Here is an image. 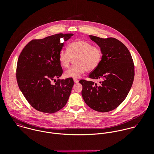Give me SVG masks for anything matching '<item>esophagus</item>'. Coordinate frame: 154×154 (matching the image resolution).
I'll return each instance as SVG.
<instances>
[{"label": "esophagus", "instance_id": "obj_1", "mask_svg": "<svg viewBox=\"0 0 154 154\" xmlns=\"http://www.w3.org/2000/svg\"><path fill=\"white\" fill-rule=\"evenodd\" d=\"M73 81H74L75 83H78V82H79V81H78L77 79H75V78L73 79Z\"/></svg>", "mask_w": 154, "mask_h": 154}]
</instances>
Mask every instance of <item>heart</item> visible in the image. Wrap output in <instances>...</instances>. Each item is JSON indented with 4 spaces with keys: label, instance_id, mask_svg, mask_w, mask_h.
<instances>
[{
    "label": "heart",
    "instance_id": "obj_1",
    "mask_svg": "<svg viewBox=\"0 0 154 154\" xmlns=\"http://www.w3.org/2000/svg\"><path fill=\"white\" fill-rule=\"evenodd\" d=\"M73 59L75 65L65 72L66 78H78L87 70L96 69L101 62L103 51L88 42L77 40L69 44L67 50L62 49L59 53V62L64 68H67Z\"/></svg>",
    "mask_w": 154,
    "mask_h": 154
}]
</instances>
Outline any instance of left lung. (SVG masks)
Returning a JSON list of instances; mask_svg holds the SVG:
<instances>
[{
  "label": "left lung",
  "mask_w": 154,
  "mask_h": 154,
  "mask_svg": "<svg viewBox=\"0 0 154 154\" xmlns=\"http://www.w3.org/2000/svg\"><path fill=\"white\" fill-rule=\"evenodd\" d=\"M89 37L101 49L103 59L88 76L91 79H98L100 84L80 80L82 96L92 109L108 112L116 109L130 91L134 76L133 61L128 48L117 39Z\"/></svg>",
  "instance_id": "left-lung-1"
}]
</instances>
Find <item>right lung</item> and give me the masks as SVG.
<instances>
[{"label": "right lung", "instance_id": "add662e5", "mask_svg": "<svg viewBox=\"0 0 154 154\" xmlns=\"http://www.w3.org/2000/svg\"><path fill=\"white\" fill-rule=\"evenodd\" d=\"M73 34H57L33 40L23 48L17 66L18 87L35 110L53 113L67 103L74 84L72 78L57 79L63 73L59 53ZM52 80L56 81L54 85Z\"/></svg>", "mask_w": 154, "mask_h": 154}]
</instances>
